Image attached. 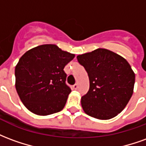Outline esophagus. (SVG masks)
<instances>
[{
  "mask_svg": "<svg viewBox=\"0 0 146 146\" xmlns=\"http://www.w3.org/2000/svg\"><path fill=\"white\" fill-rule=\"evenodd\" d=\"M72 88H73V89H74V90H76V89L78 88V84H75L74 85H73Z\"/></svg>",
  "mask_w": 146,
  "mask_h": 146,
  "instance_id": "esophagus-1",
  "label": "esophagus"
}]
</instances>
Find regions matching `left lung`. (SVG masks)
I'll list each match as a JSON object with an SVG mask.
<instances>
[{"instance_id": "8db88e82", "label": "left lung", "mask_w": 146, "mask_h": 146, "mask_svg": "<svg viewBox=\"0 0 146 146\" xmlns=\"http://www.w3.org/2000/svg\"><path fill=\"white\" fill-rule=\"evenodd\" d=\"M76 58L88 73L90 87L81 98L88 116L110 119L117 116L128 103L134 91L135 75L124 58L113 51L98 48Z\"/></svg>"}]
</instances>
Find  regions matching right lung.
<instances>
[{
  "label": "right lung",
  "mask_w": 146,
  "mask_h": 146,
  "mask_svg": "<svg viewBox=\"0 0 146 146\" xmlns=\"http://www.w3.org/2000/svg\"><path fill=\"white\" fill-rule=\"evenodd\" d=\"M74 57L57 45L43 44L20 58L15 70V88L30 112L47 116L63 109L71 92L63 70Z\"/></svg>",
  "instance_id": "add662e5"
}]
</instances>
